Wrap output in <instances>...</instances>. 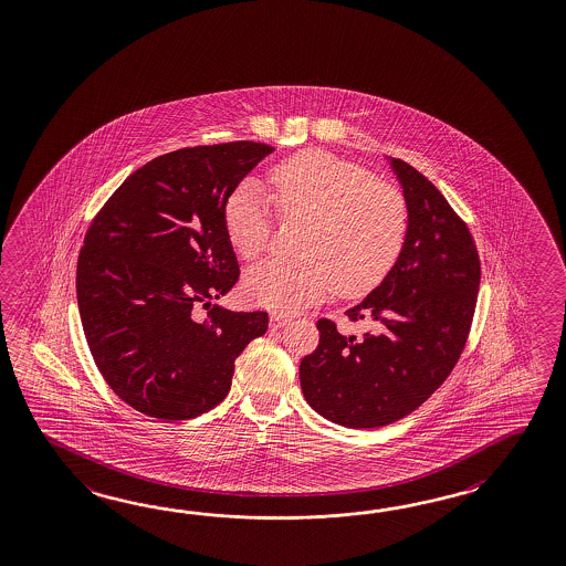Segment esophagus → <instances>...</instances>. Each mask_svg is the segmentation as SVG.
<instances>
[{"label":"esophagus","mask_w":566,"mask_h":566,"mask_svg":"<svg viewBox=\"0 0 566 566\" xmlns=\"http://www.w3.org/2000/svg\"><path fill=\"white\" fill-rule=\"evenodd\" d=\"M290 324V317L283 316V314H273L271 316V328L279 329L285 328Z\"/></svg>","instance_id":"obj_1"}]
</instances>
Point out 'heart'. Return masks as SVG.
I'll return each instance as SVG.
<instances>
[{"label": "heart", "mask_w": 566, "mask_h": 566, "mask_svg": "<svg viewBox=\"0 0 566 566\" xmlns=\"http://www.w3.org/2000/svg\"><path fill=\"white\" fill-rule=\"evenodd\" d=\"M276 210L285 220H307L300 261H269L244 279L250 300L275 312H295L334 290L358 297L375 290L397 263L409 228L408 199L350 160L305 150L271 172ZM230 244L244 261L263 254L273 216L252 179L226 199Z\"/></svg>", "instance_id": "1"}]
</instances>
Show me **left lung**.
Segmentation results:
<instances>
[{
  "label": "left lung",
  "mask_w": 566,
  "mask_h": 566,
  "mask_svg": "<svg viewBox=\"0 0 566 566\" xmlns=\"http://www.w3.org/2000/svg\"><path fill=\"white\" fill-rule=\"evenodd\" d=\"M408 199L403 250L379 287L346 310L365 334L317 319L319 344L303 356L305 401L346 428L401 420L447 381L469 338L481 263L467 224L411 165L389 158Z\"/></svg>",
  "instance_id": "8db88e82"
}]
</instances>
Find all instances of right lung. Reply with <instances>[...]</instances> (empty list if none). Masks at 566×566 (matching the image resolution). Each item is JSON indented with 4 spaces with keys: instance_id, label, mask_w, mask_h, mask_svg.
<instances>
[{
    "instance_id": "add662e5",
    "label": "right lung",
    "mask_w": 566,
    "mask_h": 566,
    "mask_svg": "<svg viewBox=\"0 0 566 566\" xmlns=\"http://www.w3.org/2000/svg\"><path fill=\"white\" fill-rule=\"evenodd\" d=\"M273 150L238 140L167 153L93 218L77 261L81 324L99 373L136 411L181 421L216 408L238 355L269 328L266 312H196L237 285L226 199Z\"/></svg>"
}]
</instances>
